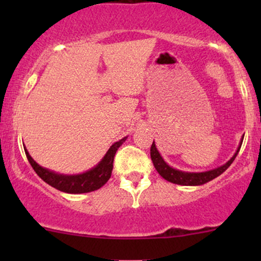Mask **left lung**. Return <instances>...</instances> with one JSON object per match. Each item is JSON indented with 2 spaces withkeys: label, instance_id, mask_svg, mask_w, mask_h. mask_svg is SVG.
I'll return each mask as SVG.
<instances>
[{
  "label": "left lung",
  "instance_id": "1",
  "mask_svg": "<svg viewBox=\"0 0 261 261\" xmlns=\"http://www.w3.org/2000/svg\"><path fill=\"white\" fill-rule=\"evenodd\" d=\"M241 146H239L238 149H237L236 154L233 155V157L230 158L226 164H223L222 167H218L216 169H212V170H208V172H202V173L180 172V170H176L174 168H172V167H169L168 164L163 161V158L161 157L160 152H158L157 148H155L154 142L152 143L151 146V160L153 162L154 168L157 169V172L160 173L162 178H164L166 180L174 182V184H179V185H201L222 174L224 170L228 168L230 164L233 163V161H234L237 154H238L239 149H241Z\"/></svg>",
  "mask_w": 261,
  "mask_h": 261
}]
</instances>
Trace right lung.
<instances>
[{"label":"right lung","instance_id":"obj_1","mask_svg":"<svg viewBox=\"0 0 261 261\" xmlns=\"http://www.w3.org/2000/svg\"><path fill=\"white\" fill-rule=\"evenodd\" d=\"M124 141L125 137L120 141H118V142L114 143L112 147L109 148V151L107 152V154L104 155L103 160L100 161V163L98 164L95 168L79 175H61L56 174V173L54 172H50V170L39 166L37 162L29 155L27 149H24V151L27 158H28L33 169L35 170V173H37L45 182H47V184L51 185L53 188L58 189L60 191H64V193L82 194L98 190V189L103 187V185L109 180L113 170L114 157H115L116 151H118V148L120 147Z\"/></svg>","mask_w":261,"mask_h":261}]
</instances>
